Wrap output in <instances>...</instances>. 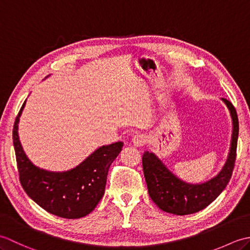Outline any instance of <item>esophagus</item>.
I'll use <instances>...</instances> for the list:
<instances>
[{
  "label": "esophagus",
  "instance_id": "obj_1",
  "mask_svg": "<svg viewBox=\"0 0 250 250\" xmlns=\"http://www.w3.org/2000/svg\"><path fill=\"white\" fill-rule=\"evenodd\" d=\"M146 136L144 134H141V133H137L136 135L133 136V139H132V143H133V145L135 147H141V146H144L146 144Z\"/></svg>",
  "mask_w": 250,
  "mask_h": 250
}]
</instances>
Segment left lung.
<instances>
[{
    "instance_id": "8db88e82",
    "label": "left lung",
    "mask_w": 250,
    "mask_h": 250,
    "mask_svg": "<svg viewBox=\"0 0 250 250\" xmlns=\"http://www.w3.org/2000/svg\"><path fill=\"white\" fill-rule=\"evenodd\" d=\"M221 101L230 111L233 129L229 155L224 167L215 177L201 184L186 183L169 171L153 152L145 151L143 155V171L148 193L163 211L179 216L198 213L218 198L230 182L236 159L238 119L232 103L224 98Z\"/></svg>"
}]
</instances>
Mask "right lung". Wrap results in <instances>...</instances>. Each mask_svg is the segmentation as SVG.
<instances>
[{
  "mask_svg": "<svg viewBox=\"0 0 250 250\" xmlns=\"http://www.w3.org/2000/svg\"><path fill=\"white\" fill-rule=\"evenodd\" d=\"M25 101L16 117L13 142L21 186L30 198L48 213L66 219L87 216L95 208L105 191L110 164L124 143L99 147L76 167L51 172L34 166L26 157L18 135L19 118Z\"/></svg>",
  "mask_w": 250,
  "mask_h": 250,
  "instance_id": "add662e5",
  "label": "right lung"
}]
</instances>
